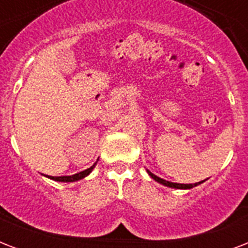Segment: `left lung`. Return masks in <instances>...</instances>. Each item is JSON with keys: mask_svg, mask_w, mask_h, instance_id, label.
Masks as SVG:
<instances>
[{"mask_svg": "<svg viewBox=\"0 0 248 248\" xmlns=\"http://www.w3.org/2000/svg\"><path fill=\"white\" fill-rule=\"evenodd\" d=\"M147 172L149 173V176H151L153 180H155L157 183H159V184L165 185V186H170V188H175V189H192L194 188V186H197V185L204 183V180H202V181H198V183H194V184H180V183H172V181H167L165 180V179H161V177H158L153 172H151L149 170H147Z\"/></svg>", "mask_w": 248, "mask_h": 248, "instance_id": "obj_1", "label": "left lung"}]
</instances>
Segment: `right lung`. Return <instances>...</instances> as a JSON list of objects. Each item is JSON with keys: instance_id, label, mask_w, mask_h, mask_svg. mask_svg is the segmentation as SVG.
Segmentation results:
<instances>
[{"instance_id": "add662e5", "label": "right lung", "mask_w": 248, "mask_h": 248, "mask_svg": "<svg viewBox=\"0 0 248 248\" xmlns=\"http://www.w3.org/2000/svg\"><path fill=\"white\" fill-rule=\"evenodd\" d=\"M96 163L97 161L93 163L91 167H89V169L83 170V171H81V172L78 173H75V175H71V176H50V175H45V176L48 177V179H51V180L60 181V183H73V181H78L81 180V179H83V177L89 176L90 173H91V171L93 170V167L96 166Z\"/></svg>"}]
</instances>
